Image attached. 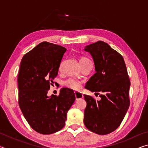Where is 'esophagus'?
<instances>
[{
  "label": "esophagus",
  "mask_w": 148,
  "mask_h": 148,
  "mask_svg": "<svg viewBox=\"0 0 148 148\" xmlns=\"http://www.w3.org/2000/svg\"><path fill=\"white\" fill-rule=\"evenodd\" d=\"M74 94H75V97H76V100H79L80 99L84 98V95L83 94H82L81 92H75Z\"/></svg>",
  "instance_id": "1"
}]
</instances>
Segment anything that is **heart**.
Masks as SVG:
<instances>
[{
	"label": "heart",
	"instance_id": "obj_1",
	"mask_svg": "<svg viewBox=\"0 0 148 148\" xmlns=\"http://www.w3.org/2000/svg\"><path fill=\"white\" fill-rule=\"evenodd\" d=\"M88 60L89 59L86 57H80L79 59V63L80 64H82L86 61H88ZM63 64H64V61H62L59 66V71H62V67H63ZM63 84L64 86L68 87V88H70L72 90H74V91H78V90H79L82 88L81 82L76 79L72 78V77H70V78L65 80V81L63 82V84Z\"/></svg>",
	"mask_w": 148,
	"mask_h": 148
}]
</instances>
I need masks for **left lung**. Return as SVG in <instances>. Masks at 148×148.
I'll use <instances>...</instances> for the list:
<instances>
[{"instance_id":"obj_1","label":"left lung","mask_w":148,"mask_h":148,"mask_svg":"<svg viewBox=\"0 0 148 148\" xmlns=\"http://www.w3.org/2000/svg\"><path fill=\"white\" fill-rule=\"evenodd\" d=\"M85 50L92 56L96 71L85 87L100 95L101 100L84 95V124L92 132L107 134L118 128L127 113L131 82L123 57L108 44L98 41Z\"/></svg>"}]
</instances>
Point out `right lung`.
<instances>
[{
    "label": "right lung",
    "mask_w": 148,
    "mask_h": 148,
    "mask_svg": "<svg viewBox=\"0 0 148 148\" xmlns=\"http://www.w3.org/2000/svg\"><path fill=\"white\" fill-rule=\"evenodd\" d=\"M66 51L64 47L43 42L21 60L17 76L19 106L30 126L38 133L53 134L63 128L67 112L76 99L73 90L66 87L59 95H47Z\"/></svg>",
    "instance_id": "right-lung-1"
}]
</instances>
